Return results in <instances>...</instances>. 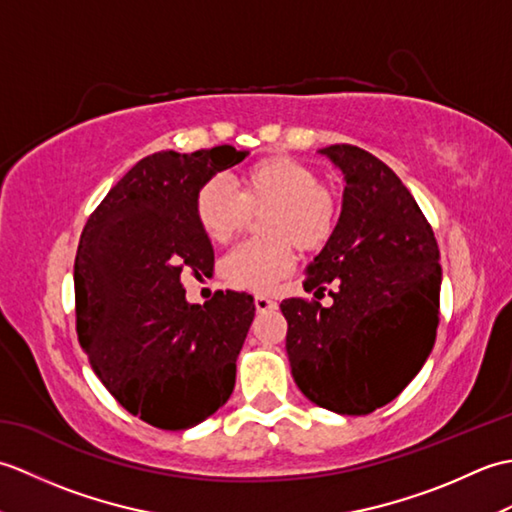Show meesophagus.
Returning a JSON list of instances; mask_svg holds the SVG:
<instances>
[{"label": "esophagus", "instance_id": "esophagus-1", "mask_svg": "<svg viewBox=\"0 0 512 512\" xmlns=\"http://www.w3.org/2000/svg\"><path fill=\"white\" fill-rule=\"evenodd\" d=\"M255 308H257V312H273V310H277V301L268 299V297H255Z\"/></svg>", "mask_w": 512, "mask_h": 512}]
</instances>
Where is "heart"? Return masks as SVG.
Instances as JSON below:
<instances>
[{"label":"heart","instance_id":"obj_1","mask_svg":"<svg viewBox=\"0 0 512 512\" xmlns=\"http://www.w3.org/2000/svg\"><path fill=\"white\" fill-rule=\"evenodd\" d=\"M268 209L262 228L270 239H248L222 264L228 284L250 292H270L295 266V244L319 250L339 224V204L319 173L288 156H268L244 169L237 191L222 178L206 180L195 193L193 211L204 235L224 244L242 231L250 211Z\"/></svg>","mask_w":512,"mask_h":512}]
</instances>
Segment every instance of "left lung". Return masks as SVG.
<instances>
[{
	"instance_id": "left-lung-1",
	"label": "left lung",
	"mask_w": 512,
	"mask_h": 512,
	"mask_svg": "<svg viewBox=\"0 0 512 512\" xmlns=\"http://www.w3.org/2000/svg\"><path fill=\"white\" fill-rule=\"evenodd\" d=\"M343 171L339 224L308 266L306 292L284 299L292 378L314 405L365 416L387 405L427 361L440 321V250L433 228L383 160L354 145L319 149Z\"/></svg>"
}]
</instances>
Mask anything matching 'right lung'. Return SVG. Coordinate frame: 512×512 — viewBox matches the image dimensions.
Wrapping results in <instances>:
<instances>
[{"label":"right lung","mask_w":512,"mask_h":512,"mask_svg":"<svg viewBox=\"0 0 512 512\" xmlns=\"http://www.w3.org/2000/svg\"><path fill=\"white\" fill-rule=\"evenodd\" d=\"M248 151H160L96 206L74 259L76 332L94 374L121 405L165 431L200 424L231 398L237 356L255 317L246 292L217 290L204 306L182 275H211L213 246L195 193Z\"/></svg>","instance_id":"add662e5"}]
</instances>
